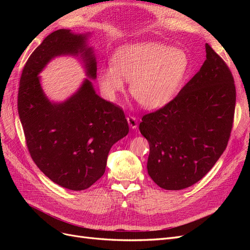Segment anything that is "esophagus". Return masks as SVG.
<instances>
[{
	"instance_id": "34e87169",
	"label": "esophagus",
	"mask_w": 250,
	"mask_h": 250,
	"mask_svg": "<svg viewBox=\"0 0 250 250\" xmlns=\"http://www.w3.org/2000/svg\"><path fill=\"white\" fill-rule=\"evenodd\" d=\"M127 121H128V124H129L130 128H132V129H135V128L138 127V119L135 117L128 116Z\"/></svg>"
}]
</instances>
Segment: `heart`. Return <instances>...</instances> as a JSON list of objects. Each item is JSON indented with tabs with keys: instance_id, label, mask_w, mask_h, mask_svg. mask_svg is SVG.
Instances as JSON below:
<instances>
[{
	"instance_id": "obj_1",
	"label": "heart",
	"mask_w": 250,
	"mask_h": 250,
	"mask_svg": "<svg viewBox=\"0 0 250 250\" xmlns=\"http://www.w3.org/2000/svg\"><path fill=\"white\" fill-rule=\"evenodd\" d=\"M190 60L181 49L160 42H140L121 48L113 65L101 71L102 92L110 100L130 81V94L143 107L164 106L175 96L188 70Z\"/></svg>"
}]
</instances>
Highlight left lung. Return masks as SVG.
Returning <instances> with one entry per match:
<instances>
[{
    "label": "left lung",
    "instance_id": "left-lung-1",
    "mask_svg": "<svg viewBox=\"0 0 250 250\" xmlns=\"http://www.w3.org/2000/svg\"><path fill=\"white\" fill-rule=\"evenodd\" d=\"M207 59L178 95L142 118L149 143V176L165 190H183L214 167L228 146L236 87L229 66L206 43Z\"/></svg>",
    "mask_w": 250,
    "mask_h": 250
}]
</instances>
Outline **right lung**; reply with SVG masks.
Wrapping results in <instances>:
<instances>
[{
  "label": "right lung",
  "instance_id": "right-lung-1",
  "mask_svg": "<svg viewBox=\"0 0 250 250\" xmlns=\"http://www.w3.org/2000/svg\"><path fill=\"white\" fill-rule=\"evenodd\" d=\"M87 34L59 29L37 47L22 69L18 110L29 153L53 183L72 191L89 188L105 172L113 144L129 131L124 111L102 99L87 79L81 88L62 104L44 95L38 74L56 56H79L90 79L97 77L93 49Z\"/></svg>",
  "mask_w": 250,
  "mask_h": 250
}]
</instances>
